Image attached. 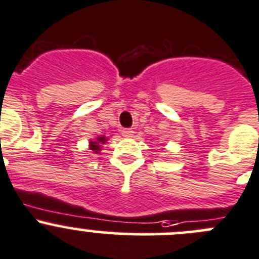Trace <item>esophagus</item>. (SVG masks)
I'll return each mask as SVG.
<instances>
[{
	"mask_svg": "<svg viewBox=\"0 0 259 259\" xmlns=\"http://www.w3.org/2000/svg\"><path fill=\"white\" fill-rule=\"evenodd\" d=\"M121 134H122V137H125V138H132L133 135H134V130H133V129H122Z\"/></svg>",
	"mask_w": 259,
	"mask_h": 259,
	"instance_id": "1",
	"label": "esophagus"
}]
</instances>
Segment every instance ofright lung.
<instances>
[{
  "mask_svg": "<svg viewBox=\"0 0 259 259\" xmlns=\"http://www.w3.org/2000/svg\"><path fill=\"white\" fill-rule=\"evenodd\" d=\"M107 138L106 137H104V135H100V137H97L96 139H91L90 140V149L91 150H94L95 153H97V154H99L100 152H101L102 150V145L105 144V143H107Z\"/></svg>",
  "mask_w": 259,
  "mask_h": 259,
  "instance_id": "right-lung-1",
  "label": "right lung"
}]
</instances>
